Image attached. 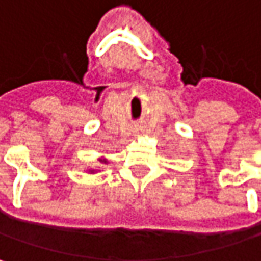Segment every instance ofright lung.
<instances>
[{
  "instance_id": "right-lung-1",
  "label": "right lung",
  "mask_w": 261,
  "mask_h": 261,
  "mask_svg": "<svg viewBox=\"0 0 261 261\" xmlns=\"http://www.w3.org/2000/svg\"><path fill=\"white\" fill-rule=\"evenodd\" d=\"M98 162H99V163H104V165H106V163H109V160H107V159H104V157H99V159H98ZM98 171H99L98 168H96V169H87V172H89V174H96Z\"/></svg>"
}]
</instances>
